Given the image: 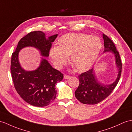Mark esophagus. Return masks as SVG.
Wrapping results in <instances>:
<instances>
[{
	"label": "esophagus",
	"instance_id": "esophagus-1",
	"mask_svg": "<svg viewBox=\"0 0 132 132\" xmlns=\"http://www.w3.org/2000/svg\"><path fill=\"white\" fill-rule=\"evenodd\" d=\"M70 76H68L67 75H64V79H68V78H70Z\"/></svg>",
	"mask_w": 132,
	"mask_h": 132
}]
</instances>
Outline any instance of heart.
Masks as SVG:
<instances>
[{
    "label": "heart",
    "instance_id": "1",
    "mask_svg": "<svg viewBox=\"0 0 132 132\" xmlns=\"http://www.w3.org/2000/svg\"><path fill=\"white\" fill-rule=\"evenodd\" d=\"M58 46L53 47L49 55L54 65L61 68L67 63L68 56L79 71L88 70L100 54L102 44L100 38L85 34H68L58 41Z\"/></svg>",
    "mask_w": 132,
    "mask_h": 132
}]
</instances>
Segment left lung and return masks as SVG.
Listing matches in <instances>:
<instances>
[{
  "instance_id": "8db88e82",
  "label": "left lung",
  "mask_w": 132,
  "mask_h": 132,
  "mask_svg": "<svg viewBox=\"0 0 132 132\" xmlns=\"http://www.w3.org/2000/svg\"><path fill=\"white\" fill-rule=\"evenodd\" d=\"M103 38L105 48L104 52L111 51L115 55L119 70L118 77L112 84L104 85L97 80L93 68L78 76L79 85L75 91V96L77 99L82 104L95 105L103 101L111 94L120 78L122 63L119 53L113 42L107 35L103 34Z\"/></svg>"
}]
</instances>
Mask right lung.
I'll use <instances>...</instances> for the list:
<instances>
[{
    "label": "right lung",
    "instance_id": "add662e5",
    "mask_svg": "<svg viewBox=\"0 0 132 132\" xmlns=\"http://www.w3.org/2000/svg\"><path fill=\"white\" fill-rule=\"evenodd\" d=\"M57 35L46 39L42 31H32L19 41L15 51L12 53L11 64L12 78L15 90L24 100L34 106L49 105L56 95L55 84L63 79V74L53 68L46 60L43 59L36 70L25 71L18 62V53L26 46H34L41 55L47 57Z\"/></svg>",
    "mask_w": 132,
    "mask_h": 132
}]
</instances>
